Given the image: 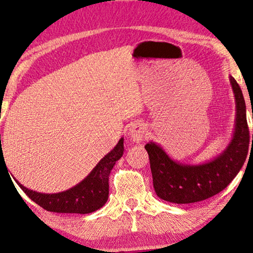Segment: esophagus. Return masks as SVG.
Returning <instances> with one entry per match:
<instances>
[{"mask_svg":"<svg viewBox=\"0 0 253 253\" xmlns=\"http://www.w3.org/2000/svg\"><path fill=\"white\" fill-rule=\"evenodd\" d=\"M145 133H146L145 124L141 122H134L131 124L129 134H130V138L133 140L134 142H139V141H141V140H143Z\"/></svg>","mask_w":253,"mask_h":253,"instance_id":"esophagus-1","label":"esophagus"}]
</instances>
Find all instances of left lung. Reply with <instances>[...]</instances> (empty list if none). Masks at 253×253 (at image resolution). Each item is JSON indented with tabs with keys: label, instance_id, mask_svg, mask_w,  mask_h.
Listing matches in <instances>:
<instances>
[{
	"label": "left lung",
	"instance_id": "left-lung-1",
	"mask_svg": "<svg viewBox=\"0 0 253 253\" xmlns=\"http://www.w3.org/2000/svg\"><path fill=\"white\" fill-rule=\"evenodd\" d=\"M231 84L236 100V124L232 142L223 155L203 165H181L172 161L154 142L145 146L149 155L155 192L161 199L173 204L206 200L223 191L242 169L248 156L251 135L242 90L233 77Z\"/></svg>",
	"mask_w": 253,
	"mask_h": 253
}]
</instances>
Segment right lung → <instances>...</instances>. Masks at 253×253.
Returning <instances> with one entry per match:
<instances>
[{"mask_svg": "<svg viewBox=\"0 0 253 253\" xmlns=\"http://www.w3.org/2000/svg\"><path fill=\"white\" fill-rule=\"evenodd\" d=\"M124 151L123 139L114 149L100 161L91 173L79 184L68 191L44 194L28 190L15 180L20 189L42 208L47 211L62 213H89L103 207L108 199V176L116 161ZM4 157H1V163Z\"/></svg>", "mask_w": 253, "mask_h": 253, "instance_id": "1", "label": "right lung"}]
</instances>
